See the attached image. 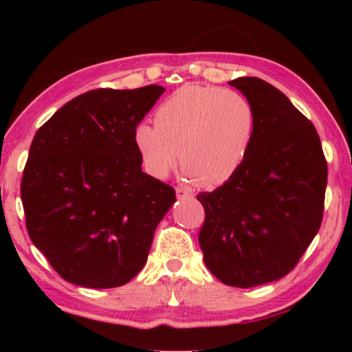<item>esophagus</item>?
<instances>
[{"label": "esophagus", "mask_w": 352, "mask_h": 352, "mask_svg": "<svg viewBox=\"0 0 352 352\" xmlns=\"http://www.w3.org/2000/svg\"><path fill=\"white\" fill-rule=\"evenodd\" d=\"M176 197L177 199H187V197H190V190L184 189V187H176Z\"/></svg>", "instance_id": "esophagus-1"}]
</instances>
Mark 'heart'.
Segmentation results:
<instances>
[{
	"mask_svg": "<svg viewBox=\"0 0 352 352\" xmlns=\"http://www.w3.org/2000/svg\"><path fill=\"white\" fill-rule=\"evenodd\" d=\"M153 124L134 129V147L148 175L163 179L177 163L197 186L228 182L252 146L256 113L242 93L210 85H186L153 113Z\"/></svg>",
	"mask_w": 352,
	"mask_h": 352,
	"instance_id": "obj_1",
	"label": "heart"
}]
</instances>
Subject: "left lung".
<instances>
[{"label":"left lung","mask_w":352,"mask_h":352,"mask_svg":"<svg viewBox=\"0 0 352 352\" xmlns=\"http://www.w3.org/2000/svg\"><path fill=\"white\" fill-rule=\"evenodd\" d=\"M229 85L252 102L256 128L239 171L197 195L199 243L216 278L250 288L287 276L319 232L327 160L314 124L282 91L256 76Z\"/></svg>","instance_id":"left-lung-1"}]
</instances>
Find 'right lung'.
<instances>
[{"label": "right lung", "instance_id": "obj_1", "mask_svg": "<svg viewBox=\"0 0 352 352\" xmlns=\"http://www.w3.org/2000/svg\"><path fill=\"white\" fill-rule=\"evenodd\" d=\"M163 91H88L33 138L21 184L27 230L64 280L113 288L146 264L176 192L141 170L133 136Z\"/></svg>", "mask_w": 352, "mask_h": 352}]
</instances>
